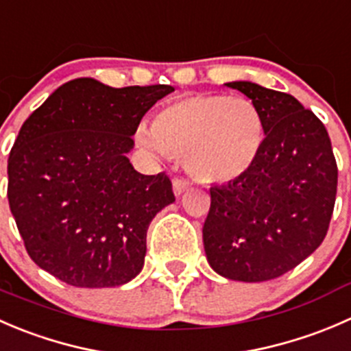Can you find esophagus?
Returning <instances> with one entry per match:
<instances>
[{"label":"esophagus","mask_w":351,"mask_h":351,"mask_svg":"<svg viewBox=\"0 0 351 351\" xmlns=\"http://www.w3.org/2000/svg\"><path fill=\"white\" fill-rule=\"evenodd\" d=\"M172 186H174V194H176V196H180V194H182L184 191H187L191 187V180L189 179H184V177H176L174 182H172Z\"/></svg>","instance_id":"esophagus-1"}]
</instances>
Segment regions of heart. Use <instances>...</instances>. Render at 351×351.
<instances>
[{
	"instance_id": "b5f03b06",
	"label": "heart",
	"mask_w": 351,
	"mask_h": 351,
	"mask_svg": "<svg viewBox=\"0 0 351 351\" xmlns=\"http://www.w3.org/2000/svg\"><path fill=\"white\" fill-rule=\"evenodd\" d=\"M136 138L154 154L184 155L197 179L228 182L251 171L261 155L265 121L249 99L203 93L162 107Z\"/></svg>"
}]
</instances>
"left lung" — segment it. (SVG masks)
<instances>
[{
    "instance_id": "1",
    "label": "left lung",
    "mask_w": 351,
    "mask_h": 351,
    "mask_svg": "<svg viewBox=\"0 0 351 351\" xmlns=\"http://www.w3.org/2000/svg\"><path fill=\"white\" fill-rule=\"evenodd\" d=\"M256 104L265 145L249 172L210 189L208 263L237 282H268L300 265L328 234L338 165L324 124L290 93L227 83Z\"/></svg>"
}]
</instances>
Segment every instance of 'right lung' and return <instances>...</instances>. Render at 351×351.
I'll return each instance as SVG.
<instances>
[{"instance_id": "obj_1", "label": "right lung", "mask_w": 351, "mask_h": 351, "mask_svg": "<svg viewBox=\"0 0 351 351\" xmlns=\"http://www.w3.org/2000/svg\"><path fill=\"white\" fill-rule=\"evenodd\" d=\"M171 92L71 80L23 123L8 158V203L37 266L82 289L124 285L141 271L148 225L176 196L165 172L140 174L126 154L145 114Z\"/></svg>"}]
</instances>
